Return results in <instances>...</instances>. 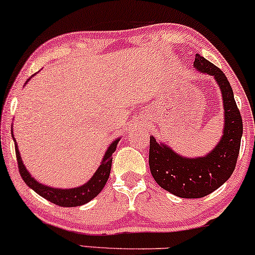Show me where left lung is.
<instances>
[{
    "label": "left lung",
    "mask_w": 255,
    "mask_h": 255,
    "mask_svg": "<svg viewBox=\"0 0 255 255\" xmlns=\"http://www.w3.org/2000/svg\"><path fill=\"white\" fill-rule=\"evenodd\" d=\"M194 68L213 76L219 85L224 103L225 127L219 143L204 157L180 156L150 137L148 165L152 177L167 192L180 198H203L219 188L232 176L239 156L243 120L226 76L213 63L196 54Z\"/></svg>",
    "instance_id": "1"
}]
</instances>
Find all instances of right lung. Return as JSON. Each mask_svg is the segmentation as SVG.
Masks as SVG:
<instances>
[{"instance_id":"obj_1","label":"right lung","mask_w":255,"mask_h":255,"mask_svg":"<svg viewBox=\"0 0 255 255\" xmlns=\"http://www.w3.org/2000/svg\"><path fill=\"white\" fill-rule=\"evenodd\" d=\"M30 81V78L25 82ZM11 134H12V128H11ZM14 138V134H12ZM121 138H117L115 141H112L110 146L105 152L103 160H102L101 165L97 168V171L95 172L94 176L91 177V179L87 181L82 186L75 187V188H55L50 186H45L41 183H38L35 178H32L26 170L24 164H23L22 158L19 156V151L17 147V144L15 141V151H16V158H17V165H18V171L21 174L22 179L24 180V183L28 185L29 187L32 188L36 193L50 201V203L58 205L62 207H75V206H81L89 203V201L94 199L95 197H97L99 192L103 190V187L107 184L110 176L111 171V163H112V153L116 151L118 141Z\"/></svg>"}]
</instances>
